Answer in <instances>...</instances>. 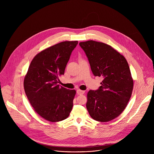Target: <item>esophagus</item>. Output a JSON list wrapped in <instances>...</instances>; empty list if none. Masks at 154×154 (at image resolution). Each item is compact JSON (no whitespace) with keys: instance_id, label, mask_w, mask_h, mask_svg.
Here are the masks:
<instances>
[{"instance_id":"esophagus-1","label":"esophagus","mask_w":154,"mask_h":154,"mask_svg":"<svg viewBox=\"0 0 154 154\" xmlns=\"http://www.w3.org/2000/svg\"><path fill=\"white\" fill-rule=\"evenodd\" d=\"M77 93L79 95H82V94H83L85 93V91H82V90H77Z\"/></svg>"}]
</instances>
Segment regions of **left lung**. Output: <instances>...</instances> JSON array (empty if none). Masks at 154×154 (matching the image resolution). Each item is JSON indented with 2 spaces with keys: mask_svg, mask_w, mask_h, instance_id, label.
<instances>
[{
  "mask_svg": "<svg viewBox=\"0 0 154 154\" xmlns=\"http://www.w3.org/2000/svg\"><path fill=\"white\" fill-rule=\"evenodd\" d=\"M94 76L103 77L99 89L87 94L86 108L97 121L108 122L124 110L134 88L125 57L106 44L93 40L80 42Z\"/></svg>",
  "mask_w": 154,
  "mask_h": 154,
  "instance_id": "left-lung-1",
  "label": "left lung"
}]
</instances>
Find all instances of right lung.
Returning <instances> with one entry per match:
<instances>
[{
	"label": "right lung",
	"instance_id": "right-lung-1",
	"mask_svg": "<svg viewBox=\"0 0 154 154\" xmlns=\"http://www.w3.org/2000/svg\"><path fill=\"white\" fill-rule=\"evenodd\" d=\"M77 44V41H64L40 52L31 61L25 76L26 96L34 110L47 121H63L72 110L76 91L58 83Z\"/></svg>",
	"mask_w": 154,
	"mask_h": 154
}]
</instances>
